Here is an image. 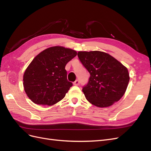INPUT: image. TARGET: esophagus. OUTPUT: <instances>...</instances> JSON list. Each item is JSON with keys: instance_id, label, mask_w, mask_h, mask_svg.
<instances>
[{"instance_id": "esophagus-1", "label": "esophagus", "mask_w": 151, "mask_h": 151, "mask_svg": "<svg viewBox=\"0 0 151 151\" xmlns=\"http://www.w3.org/2000/svg\"><path fill=\"white\" fill-rule=\"evenodd\" d=\"M79 80H76L75 82H74V83H73V84H74V86H79Z\"/></svg>"}]
</instances>
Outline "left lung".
<instances>
[{
	"instance_id": "left-lung-1",
	"label": "left lung",
	"mask_w": 151,
	"mask_h": 151,
	"mask_svg": "<svg viewBox=\"0 0 151 151\" xmlns=\"http://www.w3.org/2000/svg\"><path fill=\"white\" fill-rule=\"evenodd\" d=\"M77 56L90 74L88 84L83 88L87 100L100 108L119 101L130 79L127 67L103 52H79Z\"/></svg>"
}]
</instances>
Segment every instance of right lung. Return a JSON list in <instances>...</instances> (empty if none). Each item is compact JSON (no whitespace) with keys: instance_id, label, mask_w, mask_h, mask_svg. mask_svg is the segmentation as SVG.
Returning a JSON list of instances; mask_svg holds the SVG:
<instances>
[{"instance_id":"add662e5","label":"right lung","mask_w":151,"mask_h":151,"mask_svg":"<svg viewBox=\"0 0 151 151\" xmlns=\"http://www.w3.org/2000/svg\"><path fill=\"white\" fill-rule=\"evenodd\" d=\"M77 55L74 50L52 47L36 56L23 76L24 91L35 104L52 106L65 97L72 86L65 67Z\"/></svg>"}]
</instances>
